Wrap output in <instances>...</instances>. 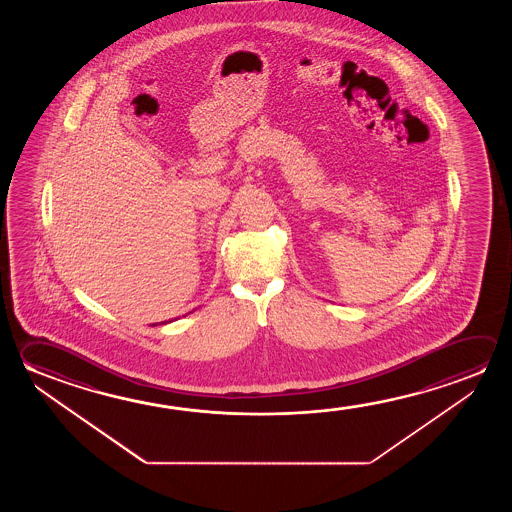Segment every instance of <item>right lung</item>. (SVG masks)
Here are the masks:
<instances>
[{
  "label": "right lung",
  "mask_w": 512,
  "mask_h": 512,
  "mask_svg": "<svg viewBox=\"0 0 512 512\" xmlns=\"http://www.w3.org/2000/svg\"><path fill=\"white\" fill-rule=\"evenodd\" d=\"M164 323H166V321H164Z\"/></svg>",
  "instance_id": "add662e5"
}]
</instances>
